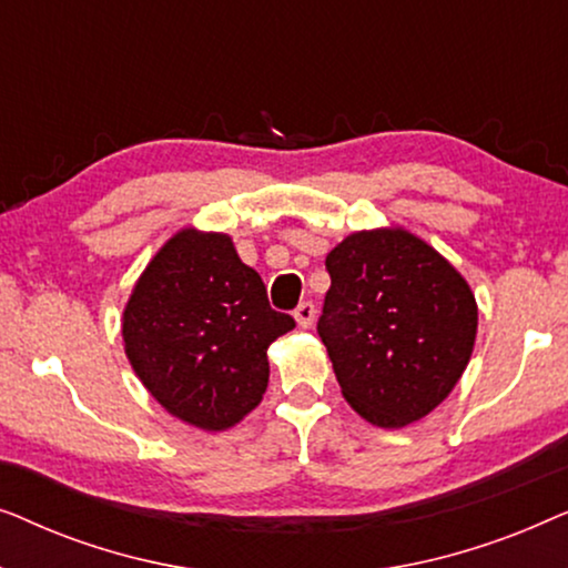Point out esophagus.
<instances>
[{"label":"esophagus","instance_id":"obj_1","mask_svg":"<svg viewBox=\"0 0 568 568\" xmlns=\"http://www.w3.org/2000/svg\"><path fill=\"white\" fill-rule=\"evenodd\" d=\"M315 305L313 302H302V305L294 310V321H297L300 328H310V325L315 323Z\"/></svg>","mask_w":568,"mask_h":568}]
</instances>
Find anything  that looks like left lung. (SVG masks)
<instances>
[{
    "label": "left lung",
    "instance_id": "1",
    "mask_svg": "<svg viewBox=\"0 0 568 568\" xmlns=\"http://www.w3.org/2000/svg\"><path fill=\"white\" fill-rule=\"evenodd\" d=\"M317 321L341 393L383 429L414 424L468 367L478 305L453 263L403 227L362 230L325 258Z\"/></svg>",
    "mask_w": 568,
    "mask_h": 568
}]
</instances>
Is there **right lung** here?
Here are the masks:
<instances>
[{"label":"right lung","mask_w":568,"mask_h":568,"mask_svg":"<svg viewBox=\"0 0 568 568\" xmlns=\"http://www.w3.org/2000/svg\"><path fill=\"white\" fill-rule=\"evenodd\" d=\"M292 328L230 235L185 227L146 263L121 333L136 377L168 414L224 432L261 403L268 346Z\"/></svg>","instance_id":"1"}]
</instances>
